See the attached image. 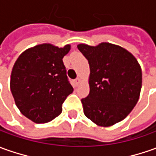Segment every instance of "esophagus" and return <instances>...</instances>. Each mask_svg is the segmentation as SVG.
Wrapping results in <instances>:
<instances>
[{"instance_id":"obj_1","label":"esophagus","mask_w":156,"mask_h":156,"mask_svg":"<svg viewBox=\"0 0 156 156\" xmlns=\"http://www.w3.org/2000/svg\"><path fill=\"white\" fill-rule=\"evenodd\" d=\"M80 82H81V79H80L79 78H77L75 80H74V83H75V85H76V86H78V84L80 83Z\"/></svg>"}]
</instances>
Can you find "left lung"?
<instances>
[{"instance_id": "left-lung-1", "label": "left lung", "mask_w": 156, "mask_h": 156, "mask_svg": "<svg viewBox=\"0 0 156 156\" xmlns=\"http://www.w3.org/2000/svg\"><path fill=\"white\" fill-rule=\"evenodd\" d=\"M89 61L90 94L83 98V114L100 126L123 120L136 106L142 88V70L124 48L109 42L97 46L78 44Z\"/></svg>"}]
</instances>
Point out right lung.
Segmentation results:
<instances>
[{"label": "right lung", "mask_w": 156, "mask_h": 156, "mask_svg": "<svg viewBox=\"0 0 156 156\" xmlns=\"http://www.w3.org/2000/svg\"><path fill=\"white\" fill-rule=\"evenodd\" d=\"M71 49L50 43L24 51L12 67L10 89L21 114L37 124L47 123L62 112V103L73 91L63 63Z\"/></svg>", "instance_id": "1"}]
</instances>
